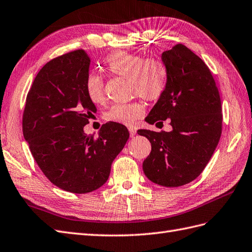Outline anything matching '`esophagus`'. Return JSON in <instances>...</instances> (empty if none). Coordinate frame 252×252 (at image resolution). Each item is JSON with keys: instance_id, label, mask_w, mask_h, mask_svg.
<instances>
[{"instance_id": "obj_1", "label": "esophagus", "mask_w": 252, "mask_h": 252, "mask_svg": "<svg viewBox=\"0 0 252 252\" xmlns=\"http://www.w3.org/2000/svg\"><path fill=\"white\" fill-rule=\"evenodd\" d=\"M128 131H130V136L131 137H134L135 135H136V130H135V128L130 127V128H128Z\"/></svg>"}]
</instances>
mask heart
I'll return each mask as SVG.
<instances>
[{
	"instance_id": "b5f03b06",
	"label": "heart",
	"mask_w": 252,
	"mask_h": 252,
	"mask_svg": "<svg viewBox=\"0 0 252 252\" xmlns=\"http://www.w3.org/2000/svg\"><path fill=\"white\" fill-rule=\"evenodd\" d=\"M108 74L127 77L132 95H139L149 102H157L164 95L168 83V70L165 63L156 56L144 57L140 54L115 51L104 62ZM104 79L98 74H89L85 89L89 100L94 104L105 102ZM140 101L115 104L105 114V119L115 124L133 126L145 114Z\"/></svg>"
}]
</instances>
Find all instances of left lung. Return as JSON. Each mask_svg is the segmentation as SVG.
I'll use <instances>...</instances> for the list:
<instances>
[{
    "label": "left lung",
    "instance_id": "obj_1",
    "mask_svg": "<svg viewBox=\"0 0 252 252\" xmlns=\"http://www.w3.org/2000/svg\"><path fill=\"white\" fill-rule=\"evenodd\" d=\"M162 60L168 83L146 121L163 125L162 120L168 119L172 131L137 133L151 143L143 163L146 177L158 185L178 188L193 181L214 153L222 130L221 102L209 67L184 44L165 51Z\"/></svg>",
    "mask_w": 252,
    "mask_h": 252
}]
</instances>
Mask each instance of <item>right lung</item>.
I'll return each instance as SVG.
<instances>
[{
	"mask_svg": "<svg viewBox=\"0 0 252 252\" xmlns=\"http://www.w3.org/2000/svg\"><path fill=\"white\" fill-rule=\"evenodd\" d=\"M90 57L82 49L47 63L36 75L23 112L22 130L37 165L57 188L74 193L98 189L130 136L107 122L99 136L84 133L96 108L86 94Z\"/></svg>",
	"mask_w": 252,
	"mask_h": 252,
	"instance_id": "1",
	"label": "right lung"
}]
</instances>
